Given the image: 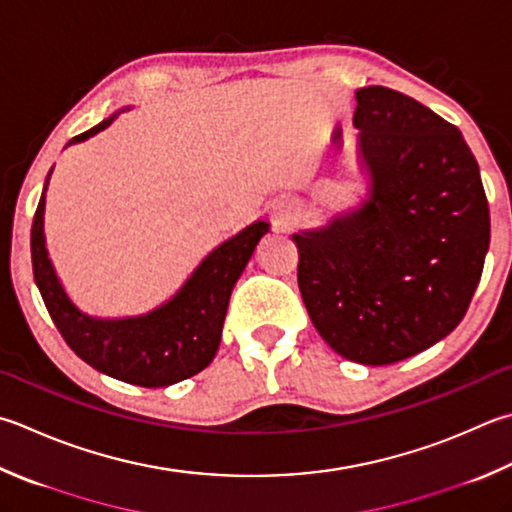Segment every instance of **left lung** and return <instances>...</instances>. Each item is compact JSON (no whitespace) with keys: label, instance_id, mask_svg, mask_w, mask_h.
Masks as SVG:
<instances>
[{"label":"left lung","instance_id":"8db88e82","mask_svg":"<svg viewBox=\"0 0 512 512\" xmlns=\"http://www.w3.org/2000/svg\"><path fill=\"white\" fill-rule=\"evenodd\" d=\"M354 98L368 198L327 227L292 236L298 289L334 352L388 365L461 323L484 272L490 211L455 124L385 86Z\"/></svg>","mask_w":512,"mask_h":512}]
</instances>
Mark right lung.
<instances>
[{
  "label": "right lung",
  "instance_id": "1",
  "mask_svg": "<svg viewBox=\"0 0 512 512\" xmlns=\"http://www.w3.org/2000/svg\"><path fill=\"white\" fill-rule=\"evenodd\" d=\"M115 115L75 136L69 144L104 131ZM44 205L42 194L31 229L35 283L66 345L84 363L124 383L165 388L189 379L214 361L231 289L252 258L258 240L269 231V223L256 220L218 245L196 267L180 292L153 312L129 318H95L77 310L55 274L44 240Z\"/></svg>",
  "mask_w": 512,
  "mask_h": 512
}]
</instances>
